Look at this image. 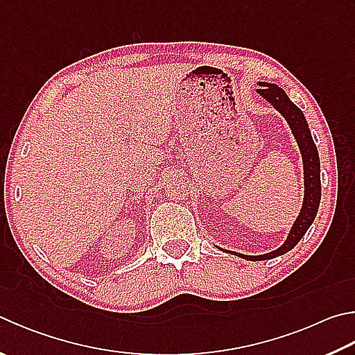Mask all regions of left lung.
I'll return each mask as SVG.
<instances>
[{
  "label": "left lung",
  "mask_w": 355,
  "mask_h": 355,
  "mask_svg": "<svg viewBox=\"0 0 355 355\" xmlns=\"http://www.w3.org/2000/svg\"><path fill=\"white\" fill-rule=\"evenodd\" d=\"M261 88L257 89L262 98H266L270 104H272L276 110H278L284 118L287 119L290 128L295 135L296 143L300 146L301 155H302V164H304V203H302V208L298 218L293 223L292 230H290V234L287 241L284 242L281 248L272 251V253L261 254V256H247L241 254L243 259L250 261H266L272 259V257L281 256L287 253V251L292 250L296 243L301 241V237L306 234V231L311 227L312 222L315 220V216L318 212L320 200H321V180H320V158H318V150L317 146H315L311 130H309V125L306 122L304 114L296 107L292 101L288 99V96L284 93V89H281L276 85H268V83H259ZM237 254V253H234Z\"/></svg>",
  "instance_id": "1"
}]
</instances>
